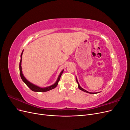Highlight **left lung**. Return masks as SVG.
Returning <instances> with one entry per match:
<instances>
[{
  "instance_id": "8db88e82",
  "label": "left lung",
  "mask_w": 130,
  "mask_h": 130,
  "mask_svg": "<svg viewBox=\"0 0 130 130\" xmlns=\"http://www.w3.org/2000/svg\"><path fill=\"white\" fill-rule=\"evenodd\" d=\"M76 82H77V84H78V88H79L80 90H82V91L85 92H86V93H90V94H96V93H90V92H88V91H87V90H85L84 89H83V88H81V87H80V86L79 84H78V81H77V78H76Z\"/></svg>"
}]
</instances>
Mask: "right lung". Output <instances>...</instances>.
Returning <instances> with one entry per match:
<instances>
[{
	"mask_svg": "<svg viewBox=\"0 0 130 130\" xmlns=\"http://www.w3.org/2000/svg\"><path fill=\"white\" fill-rule=\"evenodd\" d=\"M22 54H23V52L22 53V54H21V61H20V63H19V73H20V75H21V77L22 78V80L23 81V82H24V83L27 85V87H28L31 90H32V91H34V92H47L48 91V90H50L51 89H53L54 88H55L56 86H57L58 85V81H60V77L61 76V75L63 73V70H62V71L61 72V73H60V75H59L58 78H57V80L56 81V82L55 83L54 85H52L49 86V87H45V88H41V87H38V86L35 85H33L32 84L30 83V82L29 81H27L26 78H25V77L24 76V75H23V73H22V67H21V63H22Z\"/></svg>",
	"mask_w": 130,
	"mask_h": 130,
	"instance_id": "add662e5",
	"label": "right lung"
}]
</instances>
